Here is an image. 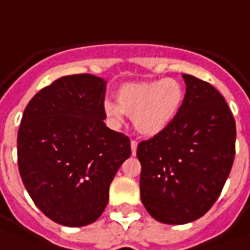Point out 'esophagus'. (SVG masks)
Wrapping results in <instances>:
<instances>
[{
	"label": "esophagus",
	"mask_w": 250,
	"mask_h": 250,
	"mask_svg": "<svg viewBox=\"0 0 250 250\" xmlns=\"http://www.w3.org/2000/svg\"><path fill=\"white\" fill-rule=\"evenodd\" d=\"M130 145H131V153H133L134 156H135V153H137V145H138V144H137V141H134L133 140Z\"/></svg>",
	"instance_id": "esophagus-1"
}]
</instances>
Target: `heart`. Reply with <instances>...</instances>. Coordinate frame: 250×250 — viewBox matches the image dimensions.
<instances>
[{"instance_id": "1", "label": "heart", "mask_w": 250, "mask_h": 250, "mask_svg": "<svg viewBox=\"0 0 250 250\" xmlns=\"http://www.w3.org/2000/svg\"><path fill=\"white\" fill-rule=\"evenodd\" d=\"M117 104L105 101L102 110L113 125H122L123 116L133 119L135 130L144 135H156L166 130L178 115L183 101V85L174 79L146 83H127L116 94Z\"/></svg>"}]
</instances>
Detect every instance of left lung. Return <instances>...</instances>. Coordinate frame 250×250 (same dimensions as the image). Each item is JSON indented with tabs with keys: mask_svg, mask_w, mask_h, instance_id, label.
Instances as JSON below:
<instances>
[{
	"mask_svg": "<svg viewBox=\"0 0 250 250\" xmlns=\"http://www.w3.org/2000/svg\"><path fill=\"white\" fill-rule=\"evenodd\" d=\"M185 97L166 130L140 142V191L145 209L165 224L202 217L219 198L235 156V120L209 83L183 74Z\"/></svg>",
	"mask_w": 250,
	"mask_h": 250,
	"instance_id": "obj_1",
	"label": "left lung"
}]
</instances>
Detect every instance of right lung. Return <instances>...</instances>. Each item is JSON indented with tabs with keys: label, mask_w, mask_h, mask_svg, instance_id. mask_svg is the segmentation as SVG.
Here are the masks:
<instances>
[{
	"label": "right lung",
	"mask_w": 250,
	"mask_h": 250,
	"mask_svg": "<svg viewBox=\"0 0 250 250\" xmlns=\"http://www.w3.org/2000/svg\"><path fill=\"white\" fill-rule=\"evenodd\" d=\"M105 90L102 77L63 76L39 91L23 112L19 173L36 206L61 226L98 220L109 185L131 155L128 137L104 123Z\"/></svg>",
	"instance_id": "add662e5"
}]
</instances>
